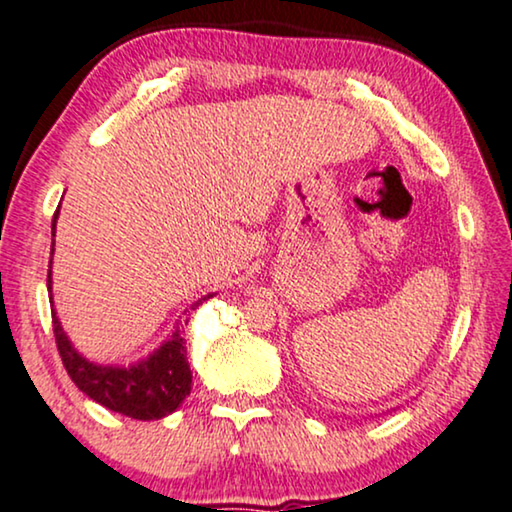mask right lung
<instances>
[{
	"label": "right lung",
	"instance_id": "obj_1",
	"mask_svg": "<svg viewBox=\"0 0 512 512\" xmlns=\"http://www.w3.org/2000/svg\"><path fill=\"white\" fill-rule=\"evenodd\" d=\"M56 220L53 217L51 234L56 236ZM51 264H53V245H51V262H49V299L53 313V332H56V344L63 358V365L70 374L74 384L81 393L100 403L107 410L124 414V417L154 421L173 414L177 407L185 403V398L192 391V370L187 363V346H185V325L177 320L175 330L170 332L166 342L159 349H154L147 358L131 365H100L88 360L84 353L74 349V344L67 337V332L60 325V318L53 306V281H51ZM213 295L201 297L192 304V309L206 302ZM187 313V311H185Z\"/></svg>",
	"mask_w": 512,
	"mask_h": 512
}]
</instances>
